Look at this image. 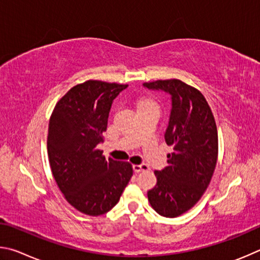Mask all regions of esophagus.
I'll return each mask as SVG.
<instances>
[{
  "label": "esophagus",
  "instance_id": "esophagus-1",
  "mask_svg": "<svg viewBox=\"0 0 260 260\" xmlns=\"http://www.w3.org/2000/svg\"><path fill=\"white\" fill-rule=\"evenodd\" d=\"M134 171L136 174H139V172L142 171H148L149 170V167L146 165V163H142V165H136L133 167Z\"/></svg>",
  "mask_w": 260,
  "mask_h": 260
}]
</instances>
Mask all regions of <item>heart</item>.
<instances>
[{
	"label": "heart",
	"mask_w": 260,
	"mask_h": 260,
	"mask_svg": "<svg viewBox=\"0 0 260 260\" xmlns=\"http://www.w3.org/2000/svg\"><path fill=\"white\" fill-rule=\"evenodd\" d=\"M147 106H154V103L152 102V100L142 99V100H139V102L137 103V108L138 109L144 108V107H147Z\"/></svg>",
	"instance_id": "obj_1"
}]
</instances>
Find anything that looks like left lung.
Segmentation results:
<instances>
[{
    "instance_id": "1",
    "label": "left lung",
    "mask_w": 260,
    "mask_h": 260,
    "mask_svg": "<svg viewBox=\"0 0 260 260\" xmlns=\"http://www.w3.org/2000/svg\"><path fill=\"white\" fill-rule=\"evenodd\" d=\"M143 85L170 95L165 139L174 152L168 155V166L155 171L157 183L147 197L158 215L175 218L189 210L210 184L218 156L216 122L203 94L180 80Z\"/></svg>"
}]
</instances>
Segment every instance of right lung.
<instances>
[{
    "mask_svg": "<svg viewBox=\"0 0 260 260\" xmlns=\"http://www.w3.org/2000/svg\"><path fill=\"white\" fill-rule=\"evenodd\" d=\"M126 88L86 81L59 100L50 118L48 155L52 175L71 206L85 215L111 210L133 176L130 163L106 160L98 149L114 99Z\"/></svg>",
    "mask_w": 260,
    "mask_h": 260,
    "instance_id": "add662e5",
    "label": "right lung"
}]
</instances>
